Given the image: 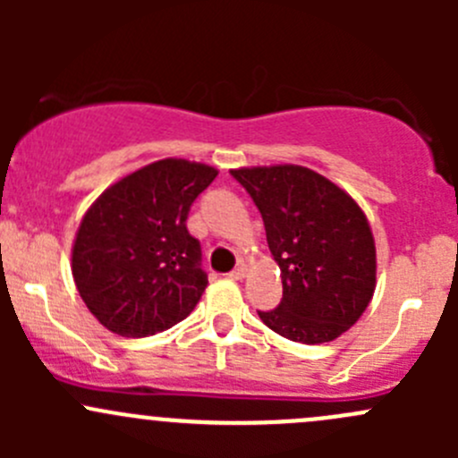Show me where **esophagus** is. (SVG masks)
<instances>
[{
    "mask_svg": "<svg viewBox=\"0 0 458 458\" xmlns=\"http://www.w3.org/2000/svg\"><path fill=\"white\" fill-rule=\"evenodd\" d=\"M243 276H246V266H237L233 272H230V279H234V281L243 279Z\"/></svg>",
    "mask_w": 458,
    "mask_h": 458,
    "instance_id": "1",
    "label": "esophagus"
}]
</instances>
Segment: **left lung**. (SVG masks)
Here are the masks:
<instances>
[{"instance_id":"8db88e82","label":"left lung","mask_w":458,"mask_h":458,"mask_svg":"<svg viewBox=\"0 0 458 458\" xmlns=\"http://www.w3.org/2000/svg\"><path fill=\"white\" fill-rule=\"evenodd\" d=\"M261 212L267 248L281 267L284 297L257 310L276 335L326 344L370 303L377 252L366 215L341 188L301 165L230 170Z\"/></svg>"}]
</instances>
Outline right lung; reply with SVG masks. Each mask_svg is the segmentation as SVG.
<instances>
[{"label":"right lung","mask_w":458,"mask_h":458,"mask_svg":"<svg viewBox=\"0 0 458 458\" xmlns=\"http://www.w3.org/2000/svg\"><path fill=\"white\" fill-rule=\"evenodd\" d=\"M216 170L161 159L92 203L72 248V276L88 310L131 339L183 321L208 285L188 212Z\"/></svg>","instance_id":"obj_1"}]
</instances>
